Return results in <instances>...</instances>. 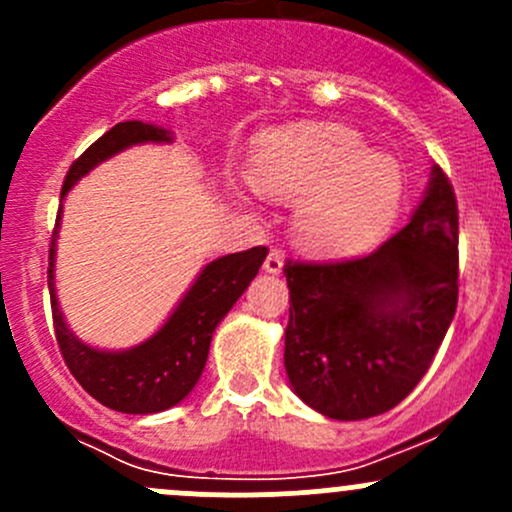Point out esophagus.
Listing matches in <instances>:
<instances>
[{
  "label": "esophagus",
  "instance_id": "esophagus-1",
  "mask_svg": "<svg viewBox=\"0 0 512 512\" xmlns=\"http://www.w3.org/2000/svg\"><path fill=\"white\" fill-rule=\"evenodd\" d=\"M262 267H265V272H270V275H280L282 267H285V260H282L280 252L272 250L270 255L265 257V265H262Z\"/></svg>",
  "mask_w": 512,
  "mask_h": 512
}]
</instances>
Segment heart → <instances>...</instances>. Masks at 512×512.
Listing matches in <instances>:
<instances>
[{
  "mask_svg": "<svg viewBox=\"0 0 512 512\" xmlns=\"http://www.w3.org/2000/svg\"><path fill=\"white\" fill-rule=\"evenodd\" d=\"M250 183L272 200H294L292 237L314 257H349L389 232L406 175L389 153L366 148L339 123H297L257 138Z\"/></svg>",
  "mask_w": 512,
  "mask_h": 512,
  "instance_id": "b5f03b06",
  "label": "heart"
}]
</instances>
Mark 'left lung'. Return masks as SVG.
Returning <instances> with one entry per match:
<instances>
[{"label":"left lung","instance_id":"8db88e82","mask_svg":"<svg viewBox=\"0 0 512 512\" xmlns=\"http://www.w3.org/2000/svg\"><path fill=\"white\" fill-rule=\"evenodd\" d=\"M285 369L294 394L327 418L394 409L431 366L458 304V210L431 165L426 193L394 237L366 257L287 262Z\"/></svg>","mask_w":512,"mask_h":512}]
</instances>
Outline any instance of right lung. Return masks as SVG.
I'll return each instance as SVG.
<instances>
[{"label":"right lung","mask_w":512,"mask_h":512,"mask_svg":"<svg viewBox=\"0 0 512 512\" xmlns=\"http://www.w3.org/2000/svg\"><path fill=\"white\" fill-rule=\"evenodd\" d=\"M173 141V131L156 126V123H116L71 165L64 188H61V200L96 165L106 163L108 158L118 156L126 148ZM61 210L49 250V294L56 342H59L66 366L76 376V381L108 409L121 411V414H158V411L173 409L198 384L205 361H208L215 327L223 322L232 304L255 280L257 270L267 257V247H252V250L208 262L198 272L193 285L185 289L180 302L160 324L158 332L143 339L141 344L128 349H98L81 342L71 332L69 322L61 312L59 294H56L54 267Z\"/></svg>","instance_id":"obj_1"}]
</instances>
